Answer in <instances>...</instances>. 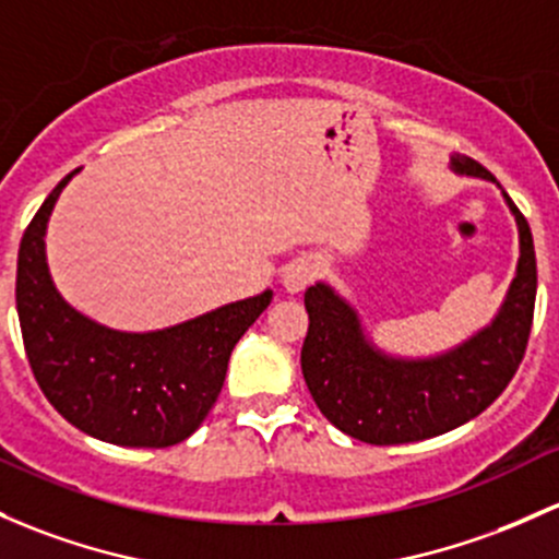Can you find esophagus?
Returning a JSON list of instances; mask_svg holds the SVG:
<instances>
[{
	"label": "esophagus",
	"mask_w": 559,
	"mask_h": 559,
	"mask_svg": "<svg viewBox=\"0 0 559 559\" xmlns=\"http://www.w3.org/2000/svg\"><path fill=\"white\" fill-rule=\"evenodd\" d=\"M316 278V264L310 260H295L284 270V289L289 295H299L310 281Z\"/></svg>",
	"instance_id": "1"
}]
</instances>
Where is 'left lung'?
Masks as SVG:
<instances>
[{
  "label": "left lung",
  "mask_w": 559,
  "mask_h": 559,
  "mask_svg": "<svg viewBox=\"0 0 559 559\" xmlns=\"http://www.w3.org/2000/svg\"><path fill=\"white\" fill-rule=\"evenodd\" d=\"M450 168L457 176L496 181L466 155H452ZM498 190L520 235L514 278L490 324L442 354H388L374 345L358 310L332 284L308 286L302 378L324 418L343 433L367 444L439 437L485 413L514 378L536 308V249L525 216L501 185Z\"/></svg>",
  "instance_id": "obj_1"
}]
</instances>
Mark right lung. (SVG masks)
I'll return each mask as SVG.
<instances>
[{
  "mask_svg": "<svg viewBox=\"0 0 559 559\" xmlns=\"http://www.w3.org/2000/svg\"><path fill=\"white\" fill-rule=\"evenodd\" d=\"M74 174L80 168L47 195L17 249L15 308L28 364L47 402L87 437L120 448H171L214 407L235 343L273 289L152 332L98 324L61 297L45 254L47 222Z\"/></svg>",
  "mask_w": 559,
  "mask_h": 559,
  "instance_id": "1",
  "label": "right lung"
}]
</instances>
